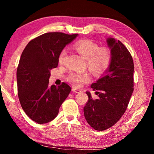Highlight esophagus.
<instances>
[{
	"label": "esophagus",
	"mask_w": 154,
	"mask_h": 154,
	"mask_svg": "<svg viewBox=\"0 0 154 154\" xmlns=\"http://www.w3.org/2000/svg\"><path fill=\"white\" fill-rule=\"evenodd\" d=\"M72 92H75V93H79V92H81V90L79 89H77V88H72Z\"/></svg>",
	"instance_id": "esophagus-1"
}]
</instances>
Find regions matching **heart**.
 <instances>
[{
    "instance_id": "heart-1",
    "label": "heart",
    "mask_w": 154,
    "mask_h": 154,
    "mask_svg": "<svg viewBox=\"0 0 154 154\" xmlns=\"http://www.w3.org/2000/svg\"><path fill=\"white\" fill-rule=\"evenodd\" d=\"M73 48L85 58V64L94 74L100 75L109 70L111 62V54L109 49L99 48L97 44L91 40L78 41ZM66 55V50L64 49L59 56L60 63L63 62ZM90 79V75L88 71L72 72L67 77L68 81L76 86L88 82Z\"/></svg>"
}]
</instances>
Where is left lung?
<instances>
[{
	"label": "left lung",
	"mask_w": 154,
	"mask_h": 154,
	"mask_svg": "<svg viewBox=\"0 0 154 154\" xmlns=\"http://www.w3.org/2000/svg\"><path fill=\"white\" fill-rule=\"evenodd\" d=\"M111 62L105 75L91 85L97 99L86 92L88 101L83 107L85 118L96 130L113 126L126 111L134 90V63L131 54L121 41L108 38Z\"/></svg>",
	"instance_id": "1"
}]
</instances>
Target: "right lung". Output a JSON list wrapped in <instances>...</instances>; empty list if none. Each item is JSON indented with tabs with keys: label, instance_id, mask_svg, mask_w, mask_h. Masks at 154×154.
I'll return each instance as SVG.
<instances>
[{
	"label": "right lung",
	"instance_id": "right-lung-1",
	"mask_svg": "<svg viewBox=\"0 0 154 154\" xmlns=\"http://www.w3.org/2000/svg\"><path fill=\"white\" fill-rule=\"evenodd\" d=\"M77 35L45 33L31 40L22 52L17 69L18 97L26 114L37 124L53 120L71 92L64 82L49 86V79L62 49Z\"/></svg>",
	"mask_w": 154,
	"mask_h": 154
}]
</instances>
